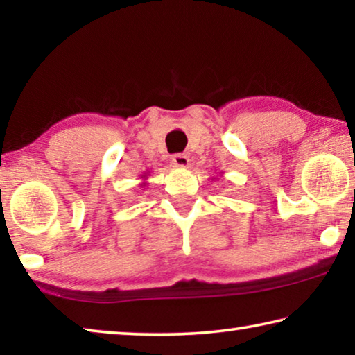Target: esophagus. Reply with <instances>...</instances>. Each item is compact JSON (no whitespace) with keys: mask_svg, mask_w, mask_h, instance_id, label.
<instances>
[{"mask_svg":"<svg viewBox=\"0 0 355 355\" xmlns=\"http://www.w3.org/2000/svg\"><path fill=\"white\" fill-rule=\"evenodd\" d=\"M172 163L180 169H184V167L189 166V158L184 153H175L172 156Z\"/></svg>","mask_w":355,"mask_h":355,"instance_id":"34e87169","label":"esophagus"}]
</instances>
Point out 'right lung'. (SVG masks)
I'll use <instances>...</instances> for the list:
<instances>
[{
	"label": "right lung",
	"mask_w": 355,
	"mask_h": 355,
	"mask_svg": "<svg viewBox=\"0 0 355 355\" xmlns=\"http://www.w3.org/2000/svg\"><path fill=\"white\" fill-rule=\"evenodd\" d=\"M142 178H146V175H144V177H142ZM141 186H146V183H142V184H141Z\"/></svg>",
	"instance_id": "right-lung-1"
}]
</instances>
